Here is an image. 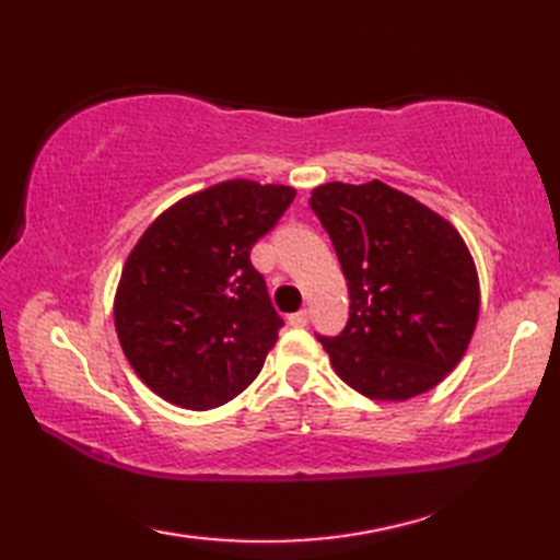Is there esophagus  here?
Instances as JSON below:
<instances>
[{"mask_svg": "<svg viewBox=\"0 0 560 560\" xmlns=\"http://www.w3.org/2000/svg\"><path fill=\"white\" fill-rule=\"evenodd\" d=\"M289 325L291 327H305L307 325V311H299V313L289 315Z\"/></svg>", "mask_w": 560, "mask_h": 560, "instance_id": "34e87169", "label": "esophagus"}]
</instances>
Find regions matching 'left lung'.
Here are the masks:
<instances>
[{
    "label": "left lung",
    "mask_w": 560,
    "mask_h": 560,
    "mask_svg": "<svg viewBox=\"0 0 560 560\" xmlns=\"http://www.w3.org/2000/svg\"><path fill=\"white\" fill-rule=\"evenodd\" d=\"M311 209L349 283L347 327L317 335L337 375L380 401L433 389L479 317L477 267L455 225L380 180L319 185Z\"/></svg>",
    "instance_id": "obj_1"
}]
</instances>
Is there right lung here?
I'll use <instances>...</instances> for the list:
<instances>
[{
	"label": "right lung",
	"mask_w": 560,
	"mask_h": 560,
	"mask_svg": "<svg viewBox=\"0 0 560 560\" xmlns=\"http://www.w3.org/2000/svg\"><path fill=\"white\" fill-rule=\"evenodd\" d=\"M295 189L229 180L165 209L129 253L115 329L129 365L165 401L217 409L253 383L283 327L249 249Z\"/></svg>",
	"instance_id": "right-lung-1"
}]
</instances>
